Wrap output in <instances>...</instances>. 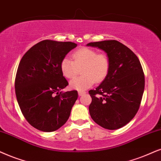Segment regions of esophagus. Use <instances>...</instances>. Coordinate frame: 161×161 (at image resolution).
Returning a JSON list of instances; mask_svg holds the SVG:
<instances>
[{"label": "esophagus", "instance_id": "esophagus-1", "mask_svg": "<svg viewBox=\"0 0 161 161\" xmlns=\"http://www.w3.org/2000/svg\"><path fill=\"white\" fill-rule=\"evenodd\" d=\"M78 94H79V97H81V96L85 95V91H79Z\"/></svg>", "mask_w": 161, "mask_h": 161}]
</instances>
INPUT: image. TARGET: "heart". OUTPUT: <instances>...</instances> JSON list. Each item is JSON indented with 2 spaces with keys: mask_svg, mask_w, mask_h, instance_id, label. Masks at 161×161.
Masks as SVG:
<instances>
[{
  "mask_svg": "<svg viewBox=\"0 0 161 161\" xmlns=\"http://www.w3.org/2000/svg\"><path fill=\"white\" fill-rule=\"evenodd\" d=\"M74 61L64 58L60 63L62 74L67 79H74L81 69L82 76L74 79L70 82L74 90L84 91L97 83L104 81L108 75L111 63L108 56L99 53L95 50L82 47L72 53Z\"/></svg>",
  "mask_w": 161,
  "mask_h": 161,
  "instance_id": "1",
  "label": "heart"
}]
</instances>
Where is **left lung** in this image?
<instances>
[{
  "instance_id": "obj_1",
  "label": "left lung",
  "mask_w": 161,
  "mask_h": 161,
  "mask_svg": "<svg viewBox=\"0 0 161 161\" xmlns=\"http://www.w3.org/2000/svg\"><path fill=\"white\" fill-rule=\"evenodd\" d=\"M87 46L106 53L111 63L106 79L95 90L89 91L91 117L104 129H120L140 108L145 86L141 64L129 47L116 40L91 42Z\"/></svg>"
}]
</instances>
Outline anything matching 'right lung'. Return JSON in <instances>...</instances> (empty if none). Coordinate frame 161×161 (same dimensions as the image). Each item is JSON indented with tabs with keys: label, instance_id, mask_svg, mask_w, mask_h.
<instances>
[{
	"label": "right lung",
	"instance_id": "add662e5",
	"mask_svg": "<svg viewBox=\"0 0 161 161\" xmlns=\"http://www.w3.org/2000/svg\"><path fill=\"white\" fill-rule=\"evenodd\" d=\"M76 46L74 42L44 40L22 57L15 77L16 98L25 119L36 129L54 131L70 117L78 93L61 91L68 82L60 63Z\"/></svg>",
	"mask_w": 161,
	"mask_h": 161
}]
</instances>
